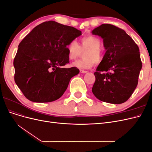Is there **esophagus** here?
Listing matches in <instances>:
<instances>
[{
  "instance_id": "obj_1",
  "label": "esophagus",
  "mask_w": 152,
  "mask_h": 152,
  "mask_svg": "<svg viewBox=\"0 0 152 152\" xmlns=\"http://www.w3.org/2000/svg\"><path fill=\"white\" fill-rule=\"evenodd\" d=\"M80 73H87V71H86V70H80Z\"/></svg>"
}]
</instances>
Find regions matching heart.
I'll return each mask as SVG.
<instances>
[{"instance_id":"1","label":"heart","mask_w":152,"mask_h":152,"mask_svg":"<svg viewBox=\"0 0 152 152\" xmlns=\"http://www.w3.org/2000/svg\"><path fill=\"white\" fill-rule=\"evenodd\" d=\"M100 39L94 35H87L80 39V45L75 40L70 41L67 45L68 57L70 60H75L80 57L82 53L86 51L84 58L73 63V66L79 69H89L96 63L99 64L103 59V52L100 47Z\"/></svg>"}]
</instances>
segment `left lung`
Listing matches in <instances>:
<instances>
[{
    "instance_id": "left-lung-1",
    "label": "left lung",
    "mask_w": 152,
    "mask_h": 152,
    "mask_svg": "<svg viewBox=\"0 0 152 152\" xmlns=\"http://www.w3.org/2000/svg\"><path fill=\"white\" fill-rule=\"evenodd\" d=\"M103 39L106 51L94 72L92 92L103 102L121 104L131 97L142 68L140 49L124 30L102 24L92 31Z\"/></svg>"
}]
</instances>
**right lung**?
I'll return each mask as SVG.
<instances>
[{
    "instance_id": "add662e5",
    "label": "right lung",
    "mask_w": 152,
    "mask_h": 152,
    "mask_svg": "<svg viewBox=\"0 0 152 152\" xmlns=\"http://www.w3.org/2000/svg\"><path fill=\"white\" fill-rule=\"evenodd\" d=\"M81 31L54 21H45L32 30L18 45L14 59L15 81L31 102L48 103L66 90L76 67L63 68L70 62L66 47Z\"/></svg>"
}]
</instances>
